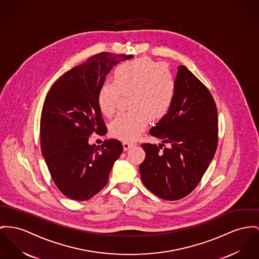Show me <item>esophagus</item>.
I'll return each instance as SVG.
<instances>
[{
	"label": "esophagus",
	"instance_id": "esophagus-1",
	"mask_svg": "<svg viewBox=\"0 0 259 259\" xmlns=\"http://www.w3.org/2000/svg\"><path fill=\"white\" fill-rule=\"evenodd\" d=\"M134 143H131V142H127V141H124V142H122V146H123V150L124 151H126V150H128L130 148H132V147H134Z\"/></svg>",
	"mask_w": 259,
	"mask_h": 259
}]
</instances>
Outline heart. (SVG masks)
I'll list each match as a JSON object with an SVG mask.
<instances>
[{
	"label": "heart",
	"instance_id": "1",
	"mask_svg": "<svg viewBox=\"0 0 259 259\" xmlns=\"http://www.w3.org/2000/svg\"><path fill=\"white\" fill-rule=\"evenodd\" d=\"M121 95L128 97L132 111L119 115L110 123V134L132 141L145 130L148 121H159L170 111L176 81L168 67L148 58H139L119 65L114 81H105L99 88L97 104L106 117H112Z\"/></svg>",
	"mask_w": 259,
	"mask_h": 259
}]
</instances>
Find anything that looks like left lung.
I'll use <instances>...</instances> for the list:
<instances>
[{
  "label": "left lung",
  "instance_id": "1",
  "mask_svg": "<svg viewBox=\"0 0 259 259\" xmlns=\"http://www.w3.org/2000/svg\"><path fill=\"white\" fill-rule=\"evenodd\" d=\"M176 95L169 113L150 135L169 144L143 143L145 159L139 166L143 185L158 197L178 200L200 182L218 143L216 104L205 85L185 66L178 67Z\"/></svg>",
  "mask_w": 259,
  "mask_h": 259
}]
</instances>
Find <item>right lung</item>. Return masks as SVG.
I'll return each instance as SVG.
<instances>
[{"label":"right lung","mask_w":259,"mask_h":259,"mask_svg":"<svg viewBox=\"0 0 259 259\" xmlns=\"http://www.w3.org/2000/svg\"><path fill=\"white\" fill-rule=\"evenodd\" d=\"M132 55L104 52L67 71L49 90L43 104L40 140L53 181L67 197L84 201L107 185L122 152L121 141L106 139L101 147L88 143L92 133L105 135L97 104L106 75Z\"/></svg>","instance_id":"1"}]
</instances>
